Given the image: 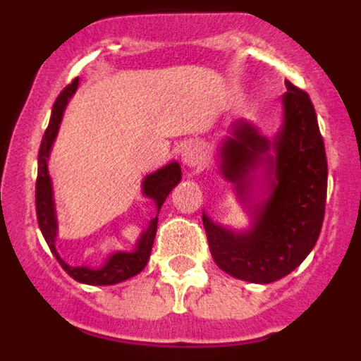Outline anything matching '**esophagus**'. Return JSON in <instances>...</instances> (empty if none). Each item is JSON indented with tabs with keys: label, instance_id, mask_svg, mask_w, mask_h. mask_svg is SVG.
Here are the masks:
<instances>
[{
	"label": "esophagus",
	"instance_id": "obj_1",
	"mask_svg": "<svg viewBox=\"0 0 361 361\" xmlns=\"http://www.w3.org/2000/svg\"><path fill=\"white\" fill-rule=\"evenodd\" d=\"M202 148L197 142H188L183 148V162L188 168H199L202 164Z\"/></svg>",
	"mask_w": 361,
	"mask_h": 361
}]
</instances>
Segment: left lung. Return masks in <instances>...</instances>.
Wrapping results in <instances>:
<instances>
[{"instance_id":"left-lung-1","label":"left lung","mask_w":361,"mask_h":361,"mask_svg":"<svg viewBox=\"0 0 361 361\" xmlns=\"http://www.w3.org/2000/svg\"><path fill=\"white\" fill-rule=\"evenodd\" d=\"M286 88L273 139L238 119L219 146V170L250 215V228L238 231L202 213L213 260L245 282L289 275L311 253L324 222L327 159L317 114L304 90L289 81Z\"/></svg>"}]
</instances>
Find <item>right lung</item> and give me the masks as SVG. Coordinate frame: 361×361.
I'll use <instances>...</instances> for the list:
<instances>
[{
  "instance_id": "1",
  "label": "right lung",
  "mask_w": 361,
  "mask_h": 361,
  "mask_svg": "<svg viewBox=\"0 0 361 361\" xmlns=\"http://www.w3.org/2000/svg\"><path fill=\"white\" fill-rule=\"evenodd\" d=\"M79 86V79L75 78L61 94L57 95L56 103L52 108V116H50L49 128L44 132L43 141L39 146V155H37V183H36V213H37V224H39L41 233H43L44 240L49 244L50 251L57 258V262L61 264L63 269L81 283L88 286H114V283L124 282V280L132 279L139 275L145 266L148 264L149 253H152V245L155 240V233H157V215L161 212L162 204L166 197L170 195L171 190L180 183L183 171L178 162H170V164L162 166L157 171L146 175L142 180V195L153 200L157 213L149 220L148 228L141 233V237L137 238L133 251H114L108 255V258L103 262L101 267H88V266H70L59 257L56 250V238H57V213H56V200H54V188L52 178L49 173V159L52 146L56 142L57 132L61 126L63 116H65L66 104L75 94Z\"/></svg>"
}]
</instances>
